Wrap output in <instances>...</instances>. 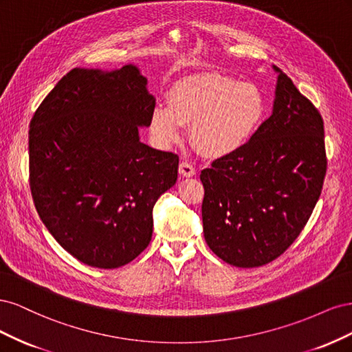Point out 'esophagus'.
Segmentation results:
<instances>
[{
    "instance_id": "1",
    "label": "esophagus",
    "mask_w": 352,
    "mask_h": 352,
    "mask_svg": "<svg viewBox=\"0 0 352 352\" xmlns=\"http://www.w3.org/2000/svg\"><path fill=\"white\" fill-rule=\"evenodd\" d=\"M179 173H180V176H184V177H192V176H195L197 172H195V168L192 167V164L182 162L179 164Z\"/></svg>"
}]
</instances>
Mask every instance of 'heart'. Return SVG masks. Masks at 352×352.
Returning a JSON list of instances; mask_svg holds the SVG:
<instances>
[{"label": "heart", "instance_id": "b5f03b06", "mask_svg": "<svg viewBox=\"0 0 352 352\" xmlns=\"http://www.w3.org/2000/svg\"><path fill=\"white\" fill-rule=\"evenodd\" d=\"M265 110L257 85L220 73L179 80L168 92V105L157 104L150 117V133L160 148H170L189 124L190 140L211 158L230 155L258 129Z\"/></svg>", "mask_w": 352, "mask_h": 352}]
</instances>
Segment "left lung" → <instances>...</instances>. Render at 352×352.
I'll use <instances>...</instances> for the list:
<instances>
[{"label": "left lung", "mask_w": 352, "mask_h": 352, "mask_svg": "<svg viewBox=\"0 0 352 352\" xmlns=\"http://www.w3.org/2000/svg\"><path fill=\"white\" fill-rule=\"evenodd\" d=\"M272 116L238 151L201 172L204 238L217 257L258 267L298 238L326 175L323 119L279 69Z\"/></svg>", "instance_id": "obj_1"}]
</instances>
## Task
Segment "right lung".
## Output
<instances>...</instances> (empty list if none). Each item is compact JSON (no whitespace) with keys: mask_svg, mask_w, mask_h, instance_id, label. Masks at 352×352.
<instances>
[{"mask_svg":"<svg viewBox=\"0 0 352 352\" xmlns=\"http://www.w3.org/2000/svg\"><path fill=\"white\" fill-rule=\"evenodd\" d=\"M155 97L135 65L76 67L35 111L30 189L38 214L74 258L117 269L153 236V208L176 184L179 157L141 142Z\"/></svg>","mask_w":352,"mask_h":352,"instance_id":"add662e5","label":"right lung"}]
</instances>
